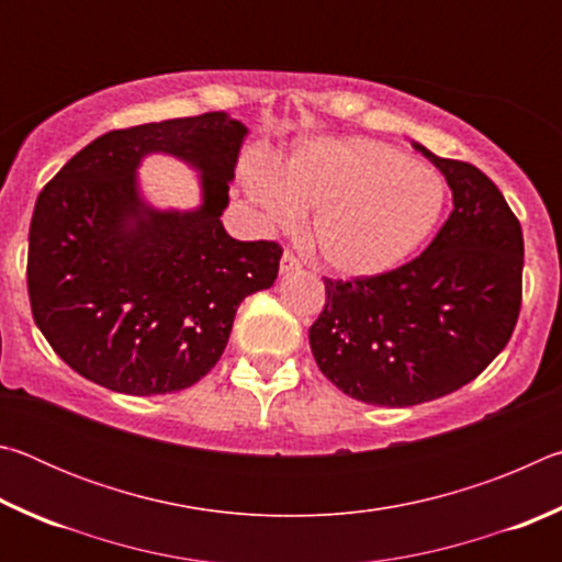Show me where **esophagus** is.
Here are the masks:
<instances>
[{
	"instance_id": "1",
	"label": "esophagus",
	"mask_w": 562,
	"mask_h": 562,
	"mask_svg": "<svg viewBox=\"0 0 562 562\" xmlns=\"http://www.w3.org/2000/svg\"><path fill=\"white\" fill-rule=\"evenodd\" d=\"M300 268H302V262L294 258L290 250H284L282 252V260H280V272L282 274H292V272H297Z\"/></svg>"
}]
</instances>
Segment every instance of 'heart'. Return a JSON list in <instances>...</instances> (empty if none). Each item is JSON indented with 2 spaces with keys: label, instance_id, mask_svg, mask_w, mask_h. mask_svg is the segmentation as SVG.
I'll list each match as a JSON object with an SVG mask.
<instances>
[{
  "label": "heart",
  "instance_id": "b5f03b06",
  "mask_svg": "<svg viewBox=\"0 0 562 562\" xmlns=\"http://www.w3.org/2000/svg\"><path fill=\"white\" fill-rule=\"evenodd\" d=\"M243 186L272 225L312 213L310 250L347 278H374L406 262L431 235L446 203V183L434 168L359 136L307 140L280 170L250 160Z\"/></svg>",
  "mask_w": 562,
  "mask_h": 562
}]
</instances>
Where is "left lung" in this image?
<instances>
[{"mask_svg":"<svg viewBox=\"0 0 562 562\" xmlns=\"http://www.w3.org/2000/svg\"><path fill=\"white\" fill-rule=\"evenodd\" d=\"M453 211L416 260L374 278L325 280L310 327L319 372L364 404L404 408L473 382L508 345L520 312L522 233L496 183L439 158Z\"/></svg>","mask_w":562,"mask_h":562,"instance_id":"obj_1","label":"left lung"}]
</instances>
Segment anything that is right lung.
<instances>
[{"instance_id": "add662e5", "label": "right lung", "mask_w": 562, "mask_h": 562, "mask_svg": "<svg viewBox=\"0 0 562 562\" xmlns=\"http://www.w3.org/2000/svg\"><path fill=\"white\" fill-rule=\"evenodd\" d=\"M247 126L211 111L109 131L36 198L26 284L36 327L74 372L119 394L193 386L217 364L247 294L272 288L282 247L225 233ZM166 153L199 170L202 205L160 212L139 160Z\"/></svg>"}]
</instances>
